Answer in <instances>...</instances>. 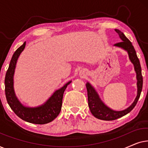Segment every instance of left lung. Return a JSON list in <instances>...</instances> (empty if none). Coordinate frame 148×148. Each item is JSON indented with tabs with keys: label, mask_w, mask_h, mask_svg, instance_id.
Returning <instances> with one entry per match:
<instances>
[{
	"label": "left lung",
	"mask_w": 148,
	"mask_h": 148,
	"mask_svg": "<svg viewBox=\"0 0 148 148\" xmlns=\"http://www.w3.org/2000/svg\"><path fill=\"white\" fill-rule=\"evenodd\" d=\"M115 31L119 34V36H120L121 39L123 41L115 44L114 46H118V47H121L123 49L127 50L129 54V56L131 61L134 64L137 79V96L136 98H135L134 102L128 108L122 111H114L111 110L110 108H108V107L103 104V102L99 98L98 95L96 91H95L94 88L89 83H87L86 88L87 92H88V105L91 112L96 118L104 121L116 120V119L121 118V117L125 116V115L128 114L129 112H130L134 108L135 105L137 104V101H138L139 97H140L143 86V77L142 74H141L140 62H139V58H137L134 47H133L131 42L124 35L123 32H121L119 29H115Z\"/></svg>",
	"instance_id": "8db88e82"
}]
</instances>
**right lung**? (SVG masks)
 <instances>
[{
    "instance_id": "obj_1",
    "label": "right lung",
    "mask_w": 148,
    "mask_h": 148,
    "mask_svg": "<svg viewBox=\"0 0 148 148\" xmlns=\"http://www.w3.org/2000/svg\"><path fill=\"white\" fill-rule=\"evenodd\" d=\"M25 46V42L14 52L6 73L5 85V95L7 102L13 112L22 120L34 124L43 125L55 119L61 110L62 98L64 90L71 82L56 90L44 105L37 108H27L21 104L16 98L13 90V75L17 58Z\"/></svg>"
}]
</instances>
